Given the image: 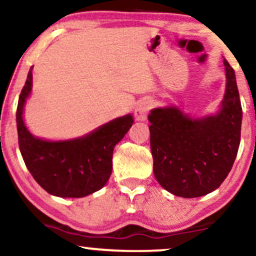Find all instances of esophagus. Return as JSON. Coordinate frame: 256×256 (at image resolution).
<instances>
[{
	"instance_id": "esophagus-1",
	"label": "esophagus",
	"mask_w": 256,
	"mask_h": 256,
	"mask_svg": "<svg viewBox=\"0 0 256 256\" xmlns=\"http://www.w3.org/2000/svg\"><path fill=\"white\" fill-rule=\"evenodd\" d=\"M152 102L149 98H146V100H142L137 104L136 108H134V116H136L137 120H146L148 116V113L152 110Z\"/></svg>"
}]
</instances>
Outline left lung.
<instances>
[{"mask_svg": "<svg viewBox=\"0 0 256 256\" xmlns=\"http://www.w3.org/2000/svg\"><path fill=\"white\" fill-rule=\"evenodd\" d=\"M226 90L220 112L192 119L175 107L155 108L149 122L154 174L168 192L196 198L212 192L232 170L241 140L242 107L235 72L224 60Z\"/></svg>", "mask_w": 256, "mask_h": 256, "instance_id": "obj_1", "label": "left lung"}]
</instances>
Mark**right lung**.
I'll list each match as a JSON object with an SVG mask.
<instances>
[{
    "label": "right lung",
    "mask_w": 256,
    "mask_h": 256,
    "mask_svg": "<svg viewBox=\"0 0 256 256\" xmlns=\"http://www.w3.org/2000/svg\"><path fill=\"white\" fill-rule=\"evenodd\" d=\"M30 88L32 69L19 96L16 125L21 155L34 180L48 193L63 198H81L102 188L112 173L113 149L134 124L132 116L114 119L78 140H42L24 124V104Z\"/></svg>",
    "instance_id": "add662e5"
}]
</instances>
